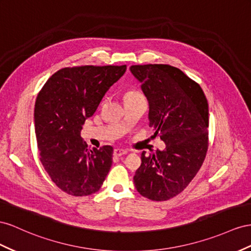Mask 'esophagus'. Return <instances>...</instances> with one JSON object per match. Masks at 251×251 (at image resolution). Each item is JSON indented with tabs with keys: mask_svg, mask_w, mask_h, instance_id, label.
Listing matches in <instances>:
<instances>
[{
	"mask_svg": "<svg viewBox=\"0 0 251 251\" xmlns=\"http://www.w3.org/2000/svg\"><path fill=\"white\" fill-rule=\"evenodd\" d=\"M127 152L126 150H123V149H115L114 152H113V155L115 157H120L123 156V155H126Z\"/></svg>",
	"mask_w": 251,
	"mask_h": 251,
	"instance_id": "obj_1",
	"label": "esophagus"
}]
</instances>
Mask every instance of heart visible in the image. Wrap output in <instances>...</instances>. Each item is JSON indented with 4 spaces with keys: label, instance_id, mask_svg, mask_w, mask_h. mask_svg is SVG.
Masks as SVG:
<instances>
[{
    "label": "heart",
    "instance_id": "1",
    "mask_svg": "<svg viewBox=\"0 0 251 251\" xmlns=\"http://www.w3.org/2000/svg\"><path fill=\"white\" fill-rule=\"evenodd\" d=\"M138 95H140V94H139L137 91H135V90H128V91H126V92L125 93L124 99H125V100L131 99V98H133V97L138 96Z\"/></svg>",
    "mask_w": 251,
    "mask_h": 251
}]
</instances>
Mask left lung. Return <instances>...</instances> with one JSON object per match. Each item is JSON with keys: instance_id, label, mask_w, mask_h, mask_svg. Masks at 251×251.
I'll use <instances>...</instances> for the list:
<instances>
[{"instance_id": "8db88e82", "label": "left lung", "mask_w": 251, "mask_h": 251, "mask_svg": "<svg viewBox=\"0 0 251 251\" xmlns=\"http://www.w3.org/2000/svg\"><path fill=\"white\" fill-rule=\"evenodd\" d=\"M130 70L149 101V126L166 144L164 151L141 153L135 188L151 201L170 200L185 190L205 160L208 101L200 84L177 67L146 64Z\"/></svg>"}]
</instances>
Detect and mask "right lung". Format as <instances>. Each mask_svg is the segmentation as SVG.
Segmentation results:
<instances>
[{"label": "right lung", "instance_id": "obj_1", "mask_svg": "<svg viewBox=\"0 0 251 251\" xmlns=\"http://www.w3.org/2000/svg\"><path fill=\"white\" fill-rule=\"evenodd\" d=\"M126 70V65L64 67L38 94L33 116L40 160L51 180L67 194L97 192L110 171L113 148L89 149L80 132Z\"/></svg>", "mask_w": 251, "mask_h": 251}]
</instances>
